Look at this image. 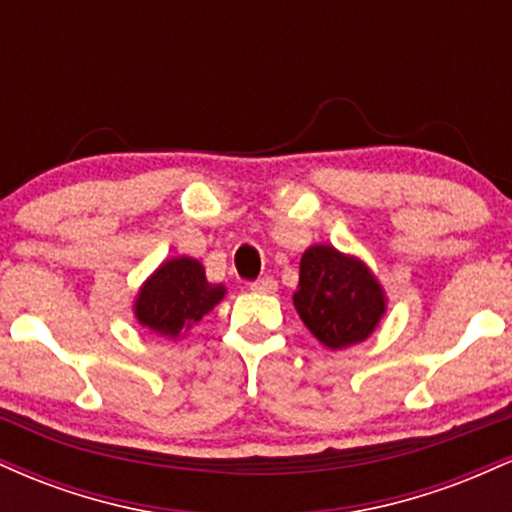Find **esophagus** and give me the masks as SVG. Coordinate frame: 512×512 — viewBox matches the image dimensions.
<instances>
[{
    "instance_id": "esophagus-1",
    "label": "esophagus",
    "mask_w": 512,
    "mask_h": 512,
    "mask_svg": "<svg viewBox=\"0 0 512 512\" xmlns=\"http://www.w3.org/2000/svg\"><path fill=\"white\" fill-rule=\"evenodd\" d=\"M250 289L255 291V293H274L276 289H279V284H276V281L272 279V276H264V279L252 281Z\"/></svg>"
}]
</instances>
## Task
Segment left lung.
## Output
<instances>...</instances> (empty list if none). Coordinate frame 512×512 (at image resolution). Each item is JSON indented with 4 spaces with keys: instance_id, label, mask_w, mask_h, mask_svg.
Returning <instances> with one entry per match:
<instances>
[{
    "instance_id": "left-lung-1",
    "label": "left lung",
    "mask_w": 512,
    "mask_h": 512,
    "mask_svg": "<svg viewBox=\"0 0 512 512\" xmlns=\"http://www.w3.org/2000/svg\"><path fill=\"white\" fill-rule=\"evenodd\" d=\"M293 305L303 325L327 349L366 342L387 313V296L361 257L334 245H310L301 257Z\"/></svg>"
}]
</instances>
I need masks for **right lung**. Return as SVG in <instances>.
<instances>
[{"label":"right lung","mask_w":512,"mask_h":512,"mask_svg":"<svg viewBox=\"0 0 512 512\" xmlns=\"http://www.w3.org/2000/svg\"><path fill=\"white\" fill-rule=\"evenodd\" d=\"M226 296V286L211 284L204 264L195 257H170L139 286L132 310L146 330L166 339H180L195 322L209 315Z\"/></svg>","instance_id":"1"}]
</instances>
